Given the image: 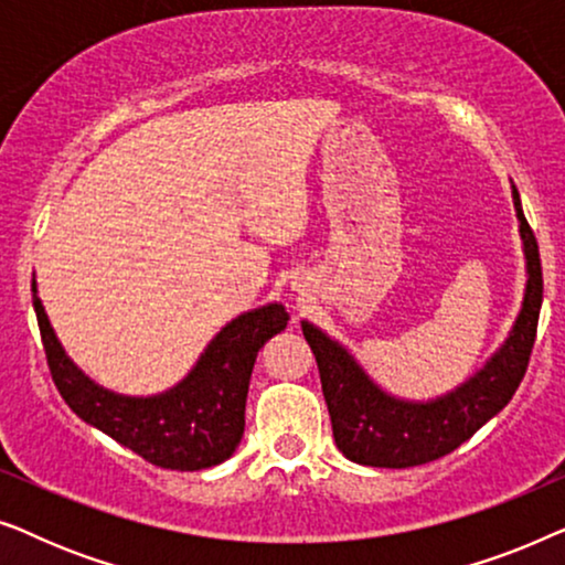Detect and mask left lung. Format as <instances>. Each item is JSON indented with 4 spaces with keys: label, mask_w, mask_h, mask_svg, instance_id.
Wrapping results in <instances>:
<instances>
[{
    "label": "left lung",
    "mask_w": 565,
    "mask_h": 565,
    "mask_svg": "<svg viewBox=\"0 0 565 565\" xmlns=\"http://www.w3.org/2000/svg\"><path fill=\"white\" fill-rule=\"evenodd\" d=\"M524 254V296L520 313L499 350L443 396L404 398L385 391L362 362L327 331L300 321L306 342L319 362L334 443L344 458L373 468H412L443 458L493 419L527 370L543 306V269L535 234L524 218L520 192L512 184Z\"/></svg>",
    "instance_id": "8db88e82"
}]
</instances>
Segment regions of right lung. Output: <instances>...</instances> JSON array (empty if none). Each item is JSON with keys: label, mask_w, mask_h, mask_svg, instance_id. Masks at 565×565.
<instances>
[{"label": "right lung", "mask_w": 565, "mask_h": 565, "mask_svg": "<svg viewBox=\"0 0 565 565\" xmlns=\"http://www.w3.org/2000/svg\"><path fill=\"white\" fill-rule=\"evenodd\" d=\"M33 308L45 358L68 408L89 427L169 470H203L228 460L244 437L249 377L265 342L288 327L282 303L252 308L215 334L172 388L128 396L92 381L53 331L33 277Z\"/></svg>", "instance_id": "obj_1"}]
</instances>
